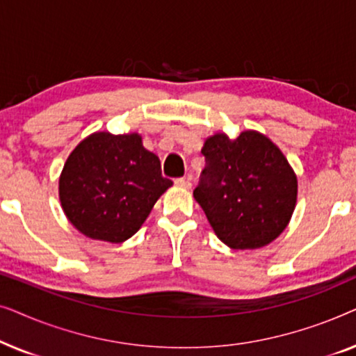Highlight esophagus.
I'll use <instances>...</instances> for the list:
<instances>
[{"label":"esophagus","mask_w":356,"mask_h":356,"mask_svg":"<svg viewBox=\"0 0 356 356\" xmlns=\"http://www.w3.org/2000/svg\"><path fill=\"white\" fill-rule=\"evenodd\" d=\"M175 184H177L178 188L189 189V188H191V178H177V179H175Z\"/></svg>","instance_id":"obj_1"}]
</instances>
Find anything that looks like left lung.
Masks as SVG:
<instances>
[{
  "label": "left lung",
  "instance_id": "1",
  "mask_svg": "<svg viewBox=\"0 0 356 356\" xmlns=\"http://www.w3.org/2000/svg\"><path fill=\"white\" fill-rule=\"evenodd\" d=\"M206 167L194 199L218 240L233 250L274 241L295 211L298 183L280 149L257 131L236 139L213 134L202 147Z\"/></svg>",
  "mask_w": 356,
  "mask_h": 356
}]
</instances>
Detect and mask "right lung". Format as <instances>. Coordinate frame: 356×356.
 I'll list each match as a JSON object with an SVG mask.
<instances>
[{"label": "right lung", "instance_id": "add662e5", "mask_svg": "<svg viewBox=\"0 0 356 356\" xmlns=\"http://www.w3.org/2000/svg\"><path fill=\"white\" fill-rule=\"evenodd\" d=\"M172 184L138 133H94L67 157L60 201L67 220L86 236L123 243Z\"/></svg>", "mask_w": 356, "mask_h": 356}]
</instances>
